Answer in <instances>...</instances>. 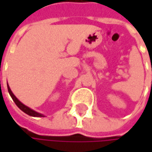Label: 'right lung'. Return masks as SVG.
I'll return each mask as SVG.
<instances>
[{
  "instance_id": "obj_1",
  "label": "right lung",
  "mask_w": 152,
  "mask_h": 152,
  "mask_svg": "<svg viewBox=\"0 0 152 152\" xmlns=\"http://www.w3.org/2000/svg\"><path fill=\"white\" fill-rule=\"evenodd\" d=\"M7 90H8V92L9 94H10V96H11V97L12 98V100H13V102H15V104L18 106V107L19 108L20 110H22L23 113H25L26 114H28V115H29V116H31V117H40V118H42V117H45V115H43V114L39 113H37V112H35L34 110H33V109H31V108H29L28 107H27V106H25L24 104H23L22 102L17 98V97L15 96L14 94L12 92V91H11V89H10V87H9L8 84H7Z\"/></svg>"
}]
</instances>
